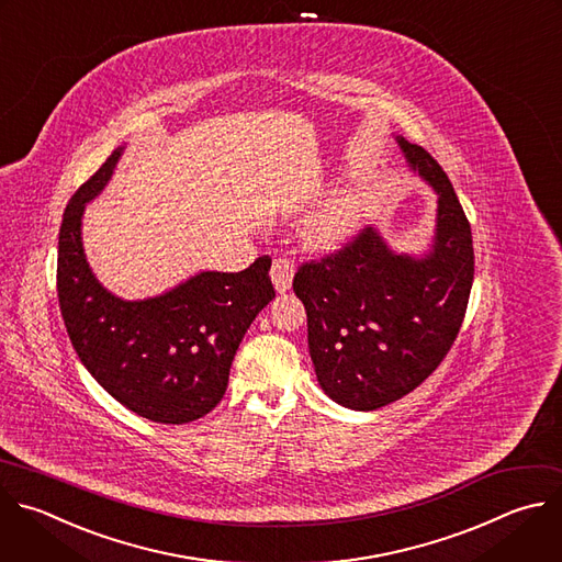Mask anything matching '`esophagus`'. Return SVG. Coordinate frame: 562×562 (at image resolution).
Returning <instances> with one entry per match:
<instances>
[{
	"label": "esophagus",
	"instance_id": "1",
	"mask_svg": "<svg viewBox=\"0 0 562 562\" xmlns=\"http://www.w3.org/2000/svg\"><path fill=\"white\" fill-rule=\"evenodd\" d=\"M293 262L289 258H276L273 265H271V280H273V286L278 293H284L291 289V282H293Z\"/></svg>",
	"mask_w": 562,
	"mask_h": 562
}]
</instances>
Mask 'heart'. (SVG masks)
Segmentation results:
<instances>
[{
  "label": "heart",
  "mask_w": 562,
  "mask_h": 562,
  "mask_svg": "<svg viewBox=\"0 0 562 562\" xmlns=\"http://www.w3.org/2000/svg\"><path fill=\"white\" fill-rule=\"evenodd\" d=\"M366 210V199L361 192H346L322 210H317L306 227L304 238L313 249H330L352 234Z\"/></svg>",
  "instance_id": "1"
}]
</instances>
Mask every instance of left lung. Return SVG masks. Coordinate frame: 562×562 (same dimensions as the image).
Masks as SVG:
<instances>
[{
	"instance_id": "1",
	"label": "left lung",
	"mask_w": 562,
	"mask_h": 562,
	"mask_svg": "<svg viewBox=\"0 0 562 562\" xmlns=\"http://www.w3.org/2000/svg\"><path fill=\"white\" fill-rule=\"evenodd\" d=\"M397 143L439 194L430 254L397 256L366 227L293 278L317 382L352 411L389 406L432 375L459 335L474 280L472 229L450 178L422 145Z\"/></svg>"
}]
</instances>
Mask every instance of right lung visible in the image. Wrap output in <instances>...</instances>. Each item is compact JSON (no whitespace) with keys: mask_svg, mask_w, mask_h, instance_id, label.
Here are the masks:
<instances>
[{"mask_svg":"<svg viewBox=\"0 0 562 562\" xmlns=\"http://www.w3.org/2000/svg\"><path fill=\"white\" fill-rule=\"evenodd\" d=\"M121 149L66 207L57 258L61 317L81 363L119 404L156 424H190L221 404L247 328L276 297L271 258L238 273L203 271L140 302L105 291L83 256L81 216L110 180Z\"/></svg>","mask_w":562,"mask_h":562,"instance_id":"1","label":"right lung"}]
</instances>
